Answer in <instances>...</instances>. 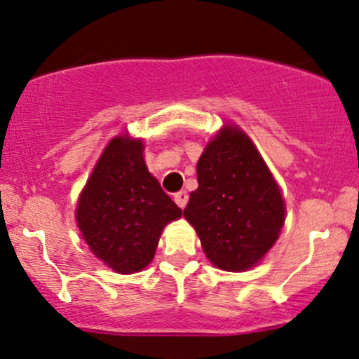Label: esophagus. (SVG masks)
I'll return each instance as SVG.
<instances>
[{
    "label": "esophagus",
    "mask_w": 359,
    "mask_h": 359,
    "mask_svg": "<svg viewBox=\"0 0 359 359\" xmlns=\"http://www.w3.org/2000/svg\"><path fill=\"white\" fill-rule=\"evenodd\" d=\"M174 201H175V204L180 207V209H184V207L187 205V202H189V196H187V192H185V191L177 192L175 196H174Z\"/></svg>",
    "instance_id": "obj_1"
}]
</instances>
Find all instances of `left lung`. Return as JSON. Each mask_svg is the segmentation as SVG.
I'll list each match as a JSON object with an SVG mask.
<instances>
[{
	"label": "left lung",
	"instance_id": "obj_1",
	"mask_svg": "<svg viewBox=\"0 0 359 359\" xmlns=\"http://www.w3.org/2000/svg\"><path fill=\"white\" fill-rule=\"evenodd\" d=\"M197 182L184 215L205 256L224 271L252 267L278 241L284 201L250 138L224 127L198 158Z\"/></svg>",
	"mask_w": 359,
	"mask_h": 359
}]
</instances>
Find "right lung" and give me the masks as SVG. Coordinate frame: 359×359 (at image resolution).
Segmentation results:
<instances>
[{"label":"right lung","mask_w":359,"mask_h":359,"mask_svg":"<svg viewBox=\"0 0 359 359\" xmlns=\"http://www.w3.org/2000/svg\"><path fill=\"white\" fill-rule=\"evenodd\" d=\"M142 154L140 140L114 138L76 207V222L90 250L122 274L144 269L154 259L165 224L182 215L147 170Z\"/></svg>","instance_id":"add662e5"}]
</instances>
